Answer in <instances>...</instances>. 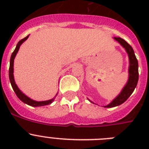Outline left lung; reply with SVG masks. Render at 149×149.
I'll return each instance as SVG.
<instances>
[{
  "mask_svg": "<svg viewBox=\"0 0 149 149\" xmlns=\"http://www.w3.org/2000/svg\"><path fill=\"white\" fill-rule=\"evenodd\" d=\"M116 41H117L123 47L125 51L127 52V56L129 58V68H128V80L127 81V84L124 86L122 89L121 93L114 98L113 101L110 102L109 104L104 106V107L107 108H111L114 107L119 106V105L123 104L127 98L131 96L133 92L136 88L138 83V79H139V72H138V61L136 60V57L135 56L134 51L131 47L126 41L120 37H113ZM89 101L92 103L93 101Z\"/></svg>",
  "mask_w": 149,
  "mask_h": 149,
  "instance_id": "1",
  "label": "left lung"
}]
</instances>
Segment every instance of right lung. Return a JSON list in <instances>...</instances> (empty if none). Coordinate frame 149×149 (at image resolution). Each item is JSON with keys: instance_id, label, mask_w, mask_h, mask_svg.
<instances>
[{"instance_id": "right-lung-1", "label": "right lung", "mask_w": 149, "mask_h": 149, "mask_svg": "<svg viewBox=\"0 0 149 149\" xmlns=\"http://www.w3.org/2000/svg\"><path fill=\"white\" fill-rule=\"evenodd\" d=\"M29 37V35L27 36H26L25 38L22 39V40H20L18 42L16 45V48L14 50V51L13 52L11 55V58H10V69H9V77H10V84L12 85V87H13V90L15 92V93L16 94L17 97H18L22 102H24V104H27L30 105V106L32 107H41V106H45V105H48L50 104H51L54 100V98H52V99L48 100V101H34V100L31 99L29 97H27L26 95L24 94L22 91L19 89V88L17 86L15 82V79H14V75H13V65H14V59H15V56H16L17 53H18V50H19V48H20L21 45L25 42L27 39V38ZM57 95V94H56ZM56 97V96H55Z\"/></svg>"}]
</instances>
